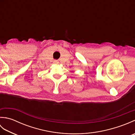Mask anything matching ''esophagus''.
I'll return each mask as SVG.
<instances>
[{
    "mask_svg": "<svg viewBox=\"0 0 135 135\" xmlns=\"http://www.w3.org/2000/svg\"><path fill=\"white\" fill-rule=\"evenodd\" d=\"M59 61H58V60H54V61H53V63H54V64H59Z\"/></svg>",
    "mask_w": 135,
    "mask_h": 135,
    "instance_id": "obj_1",
    "label": "esophagus"
}]
</instances>
